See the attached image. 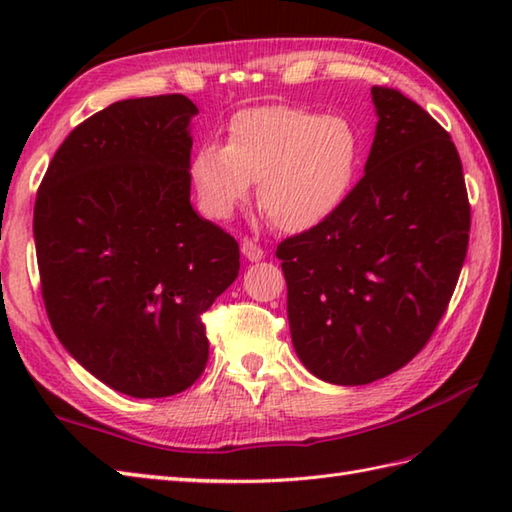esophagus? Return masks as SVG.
<instances>
[{
    "label": "esophagus",
    "instance_id": "obj_1",
    "mask_svg": "<svg viewBox=\"0 0 512 512\" xmlns=\"http://www.w3.org/2000/svg\"><path fill=\"white\" fill-rule=\"evenodd\" d=\"M242 253L248 259V262H259V259L264 257V250L262 246H257L255 242H250V239H244L242 242Z\"/></svg>",
    "mask_w": 512,
    "mask_h": 512
}]
</instances>
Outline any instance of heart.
Returning <instances> with one entry per match:
<instances>
[{
	"mask_svg": "<svg viewBox=\"0 0 512 512\" xmlns=\"http://www.w3.org/2000/svg\"><path fill=\"white\" fill-rule=\"evenodd\" d=\"M363 158L365 138L352 118L264 105L231 118L226 145L195 149L189 176L211 220H228L257 182V202L275 226L301 233L345 202Z\"/></svg>",
	"mask_w": 512,
	"mask_h": 512,
	"instance_id": "obj_1",
	"label": "heart"
}]
</instances>
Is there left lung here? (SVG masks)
<instances>
[{
  "label": "left lung",
  "instance_id": "1",
  "mask_svg": "<svg viewBox=\"0 0 512 512\" xmlns=\"http://www.w3.org/2000/svg\"><path fill=\"white\" fill-rule=\"evenodd\" d=\"M365 176L328 220L277 246L292 345L334 385H367L416 356L447 312L471 231L451 136L418 103L372 88Z\"/></svg>",
  "mask_w": 512,
  "mask_h": 512
}]
</instances>
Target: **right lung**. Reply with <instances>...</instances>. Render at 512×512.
<instances>
[{"instance_id":"add662e5","label":"right lung","mask_w":512,"mask_h":512,"mask_svg":"<svg viewBox=\"0 0 512 512\" xmlns=\"http://www.w3.org/2000/svg\"><path fill=\"white\" fill-rule=\"evenodd\" d=\"M184 94L112 103L63 140L35 202L54 334L132 398L191 387L209 361L202 314L239 273V246L191 206Z\"/></svg>"}]
</instances>
